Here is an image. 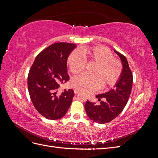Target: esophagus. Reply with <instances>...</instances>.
<instances>
[{
	"label": "esophagus",
	"instance_id": "34e87169",
	"mask_svg": "<svg viewBox=\"0 0 158 158\" xmlns=\"http://www.w3.org/2000/svg\"><path fill=\"white\" fill-rule=\"evenodd\" d=\"M74 92L75 94H78V93L80 92V91H79L78 89H75L74 90Z\"/></svg>",
	"mask_w": 158,
	"mask_h": 158
}]
</instances>
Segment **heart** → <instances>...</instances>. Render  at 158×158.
I'll list each match as a JSON object with an SVG mask.
<instances>
[{"mask_svg":"<svg viewBox=\"0 0 158 158\" xmlns=\"http://www.w3.org/2000/svg\"><path fill=\"white\" fill-rule=\"evenodd\" d=\"M86 62L95 63L92 70L93 74L82 73L72 80L74 88L85 93H92L99 89L103 84L104 87L115 84L122 73L121 61L113 58L112 52L106 47H88L79 52L74 51L68 58V65L73 74L82 71Z\"/></svg>","mask_w":158,"mask_h":158,"instance_id":"b5f03b06","label":"heart"}]
</instances>
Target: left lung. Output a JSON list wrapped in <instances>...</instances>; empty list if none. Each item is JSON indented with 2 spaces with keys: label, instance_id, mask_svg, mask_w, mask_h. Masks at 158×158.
I'll return each mask as SVG.
<instances>
[{
  "label": "left lung",
  "instance_id": "obj_1",
  "mask_svg": "<svg viewBox=\"0 0 158 158\" xmlns=\"http://www.w3.org/2000/svg\"><path fill=\"white\" fill-rule=\"evenodd\" d=\"M114 51L120 57L123 64L122 73L114 88L106 94L96 95L100 102L99 105L87 100L84 106L88 117L99 124L111 121L123 111L132 90L133 77L128 61L123 55L117 51ZM101 98L104 99L103 101Z\"/></svg>",
  "mask_w": 158,
  "mask_h": 158
}]
</instances>
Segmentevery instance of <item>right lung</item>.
I'll return each instance as SVG.
<instances>
[{"label":"right lung","instance_id":"right-lung-1","mask_svg":"<svg viewBox=\"0 0 158 158\" xmlns=\"http://www.w3.org/2000/svg\"><path fill=\"white\" fill-rule=\"evenodd\" d=\"M76 45L56 43L36 56L27 76L28 92L37 111L47 119L56 120L65 115L74 95L72 89H58L69 80L66 60Z\"/></svg>","mask_w":158,"mask_h":158}]
</instances>
